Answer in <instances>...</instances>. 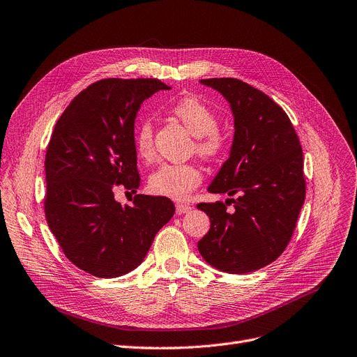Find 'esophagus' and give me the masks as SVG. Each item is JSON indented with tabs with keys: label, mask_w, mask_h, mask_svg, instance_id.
<instances>
[{
	"label": "esophagus",
	"mask_w": 357,
	"mask_h": 357,
	"mask_svg": "<svg viewBox=\"0 0 357 357\" xmlns=\"http://www.w3.org/2000/svg\"><path fill=\"white\" fill-rule=\"evenodd\" d=\"M190 211H192V206H189V205H181V203H177V205H176V212H177L178 215L188 213V212H190Z\"/></svg>",
	"instance_id": "34e87169"
}]
</instances>
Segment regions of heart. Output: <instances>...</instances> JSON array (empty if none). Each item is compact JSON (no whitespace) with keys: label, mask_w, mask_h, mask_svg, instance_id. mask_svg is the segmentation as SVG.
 I'll list each match as a JSON object with an SVG mask.
<instances>
[{"label":"heart","mask_w":357,"mask_h":357,"mask_svg":"<svg viewBox=\"0 0 357 357\" xmlns=\"http://www.w3.org/2000/svg\"><path fill=\"white\" fill-rule=\"evenodd\" d=\"M168 112L195 135L193 152L205 161H216L227 151V138L218 129L216 113L197 97L188 96L176 100ZM133 146L144 161L154 158V128L148 117H142L133 130ZM202 183V172L195 164H161L148 178V189L157 196L185 200Z\"/></svg>","instance_id":"obj_1"}]
</instances>
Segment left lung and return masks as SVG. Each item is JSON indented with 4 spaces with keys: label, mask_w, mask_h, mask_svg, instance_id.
Segmentation results:
<instances>
[{
    "label": "left lung",
    "mask_w": 357,
    "mask_h": 357,
    "mask_svg": "<svg viewBox=\"0 0 357 357\" xmlns=\"http://www.w3.org/2000/svg\"><path fill=\"white\" fill-rule=\"evenodd\" d=\"M200 82L228 100L235 123L231 155L208 190L238 197L199 203L211 228L197 248L220 271L250 273L275 261L292 238L307 189L301 142L291 119L263 91L236 78Z\"/></svg>",
    "instance_id": "8db88e82"
}]
</instances>
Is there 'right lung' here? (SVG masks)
Wrapping results in <instances>:
<instances>
[{
    "instance_id": "obj_1",
    "label": "right lung",
    "mask_w": 357,
    "mask_h": 357,
    "mask_svg": "<svg viewBox=\"0 0 357 357\" xmlns=\"http://www.w3.org/2000/svg\"><path fill=\"white\" fill-rule=\"evenodd\" d=\"M160 90L169 87L157 78L96 81L63 110L47 144V225L66 259L96 278L138 267L176 212L164 196L137 195L133 205H121L113 193L139 188L135 117Z\"/></svg>"
}]
</instances>
